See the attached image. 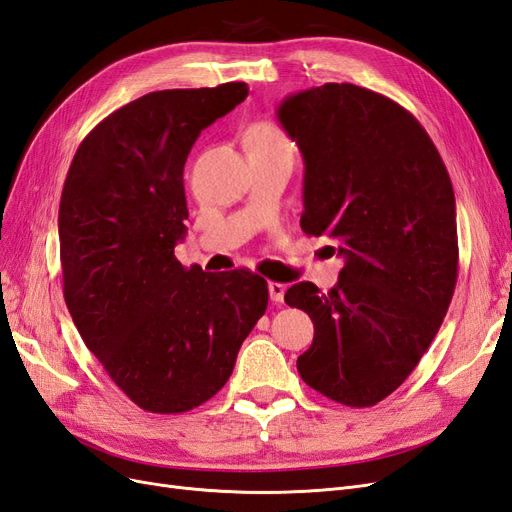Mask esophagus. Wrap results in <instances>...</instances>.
<instances>
[{
    "label": "esophagus",
    "mask_w": 512,
    "mask_h": 512,
    "mask_svg": "<svg viewBox=\"0 0 512 512\" xmlns=\"http://www.w3.org/2000/svg\"><path fill=\"white\" fill-rule=\"evenodd\" d=\"M284 292H286V286H284V284H280V282H269V297H271V301L282 303V301H284Z\"/></svg>",
    "instance_id": "esophagus-1"
}]
</instances>
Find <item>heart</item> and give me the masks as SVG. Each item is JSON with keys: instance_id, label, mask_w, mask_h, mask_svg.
Instances as JSON below:
<instances>
[{"instance_id": "1", "label": "heart", "mask_w": 512, "mask_h": 512, "mask_svg": "<svg viewBox=\"0 0 512 512\" xmlns=\"http://www.w3.org/2000/svg\"><path fill=\"white\" fill-rule=\"evenodd\" d=\"M245 149L258 153H275V151H292L286 132L275 121H256L245 132Z\"/></svg>"}]
</instances>
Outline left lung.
<instances>
[{
    "label": "left lung",
    "instance_id": "left-lung-1",
    "mask_svg": "<svg viewBox=\"0 0 512 512\" xmlns=\"http://www.w3.org/2000/svg\"><path fill=\"white\" fill-rule=\"evenodd\" d=\"M277 119L305 160L301 228L346 260L331 292L299 282L284 294L314 322L297 369L337 404L376 406L412 374L453 299L451 177L418 119L371 89H305Z\"/></svg>",
    "mask_w": 512,
    "mask_h": 512
}]
</instances>
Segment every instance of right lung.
Wrapping results in <instances>:
<instances>
[{"instance_id":"1","label":"right lung","mask_w":512,"mask_h":512,"mask_svg":"<svg viewBox=\"0 0 512 512\" xmlns=\"http://www.w3.org/2000/svg\"><path fill=\"white\" fill-rule=\"evenodd\" d=\"M245 83L164 89L102 119L74 153L59 203L64 299L85 346L138 408L179 414L228 382L267 312V280L183 267V166Z\"/></svg>"}]
</instances>
